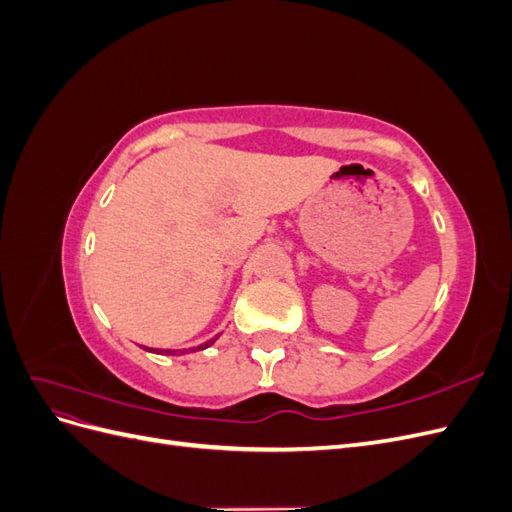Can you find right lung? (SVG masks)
Here are the masks:
<instances>
[{
	"mask_svg": "<svg viewBox=\"0 0 512 512\" xmlns=\"http://www.w3.org/2000/svg\"><path fill=\"white\" fill-rule=\"evenodd\" d=\"M213 342H215V339H209V342H205V344H203V346H200L198 350H203V348H209V346H211ZM156 352H158V350H156ZM170 352H173V350H164V354H170ZM160 354H162V352H160Z\"/></svg>",
	"mask_w": 512,
	"mask_h": 512,
	"instance_id": "1",
	"label": "right lung"
}]
</instances>
